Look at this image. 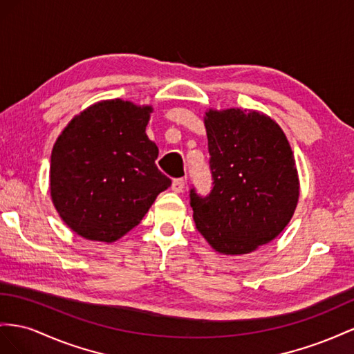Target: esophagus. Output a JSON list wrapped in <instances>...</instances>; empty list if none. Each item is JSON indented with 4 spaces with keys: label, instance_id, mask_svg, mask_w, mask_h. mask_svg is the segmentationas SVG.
Listing matches in <instances>:
<instances>
[{
    "label": "esophagus",
    "instance_id": "esophagus-1",
    "mask_svg": "<svg viewBox=\"0 0 354 354\" xmlns=\"http://www.w3.org/2000/svg\"><path fill=\"white\" fill-rule=\"evenodd\" d=\"M184 188H185V179L184 178L174 179V183H171V189H174L175 193H183Z\"/></svg>",
    "mask_w": 354,
    "mask_h": 354
}]
</instances>
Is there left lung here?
Returning <instances> with one entry per match:
<instances>
[{
	"instance_id": "1",
	"label": "left lung",
	"mask_w": 354,
	"mask_h": 354,
	"mask_svg": "<svg viewBox=\"0 0 354 354\" xmlns=\"http://www.w3.org/2000/svg\"><path fill=\"white\" fill-rule=\"evenodd\" d=\"M205 126L212 188L207 196L189 189L196 228L219 254H249L277 237L294 215V153L276 121L257 111L210 109Z\"/></svg>"
}]
</instances>
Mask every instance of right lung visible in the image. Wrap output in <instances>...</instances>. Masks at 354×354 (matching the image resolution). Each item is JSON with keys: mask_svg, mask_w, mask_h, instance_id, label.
<instances>
[{"mask_svg": "<svg viewBox=\"0 0 354 354\" xmlns=\"http://www.w3.org/2000/svg\"><path fill=\"white\" fill-rule=\"evenodd\" d=\"M151 106L104 100L77 115L56 140L50 194L78 236L115 241L136 227L171 180L156 165L145 127Z\"/></svg>", "mask_w": 354, "mask_h": 354, "instance_id": "add662e5", "label": "right lung"}]
</instances>
